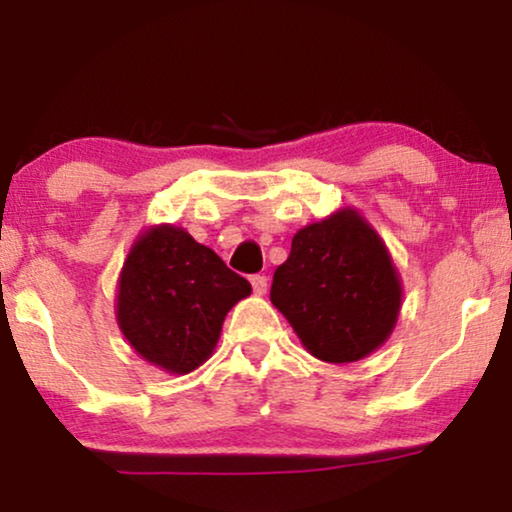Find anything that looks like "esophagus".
I'll return each instance as SVG.
<instances>
[{
    "label": "esophagus",
    "mask_w": 512,
    "mask_h": 512,
    "mask_svg": "<svg viewBox=\"0 0 512 512\" xmlns=\"http://www.w3.org/2000/svg\"><path fill=\"white\" fill-rule=\"evenodd\" d=\"M251 286H254L256 296H265V293H268V277L254 275L251 277Z\"/></svg>",
    "instance_id": "obj_1"
}]
</instances>
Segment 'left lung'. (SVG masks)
I'll return each instance as SVG.
<instances>
[{
  "label": "left lung",
  "mask_w": 512,
  "mask_h": 512,
  "mask_svg": "<svg viewBox=\"0 0 512 512\" xmlns=\"http://www.w3.org/2000/svg\"><path fill=\"white\" fill-rule=\"evenodd\" d=\"M270 300L307 352L342 366L389 340L403 284L377 230L345 207L293 235L291 254L272 277Z\"/></svg>",
  "instance_id": "8db88e82"
}]
</instances>
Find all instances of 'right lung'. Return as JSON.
I'll list each match as a JSON object with an SVG mask.
<instances>
[{
    "label": "right lung",
    "instance_id": "1",
    "mask_svg": "<svg viewBox=\"0 0 512 512\" xmlns=\"http://www.w3.org/2000/svg\"><path fill=\"white\" fill-rule=\"evenodd\" d=\"M251 284L184 228L137 235L116 291V321L130 347L165 373L186 375L214 354L226 314Z\"/></svg>",
    "mask_w": 512,
    "mask_h": 512
}]
</instances>
